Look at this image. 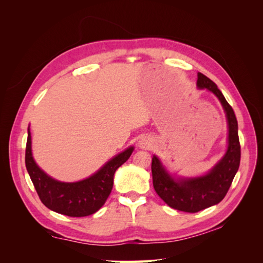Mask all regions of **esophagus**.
Wrapping results in <instances>:
<instances>
[{
    "label": "esophagus",
    "instance_id": "34e87169",
    "mask_svg": "<svg viewBox=\"0 0 263 263\" xmlns=\"http://www.w3.org/2000/svg\"><path fill=\"white\" fill-rule=\"evenodd\" d=\"M148 141L146 140V139H140L139 140V146L141 147V148H146V147H148Z\"/></svg>",
    "mask_w": 263,
    "mask_h": 263
}]
</instances>
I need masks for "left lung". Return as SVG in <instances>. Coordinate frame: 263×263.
I'll return each mask as SVG.
<instances>
[{
    "instance_id": "left-lung-1",
    "label": "left lung",
    "mask_w": 263,
    "mask_h": 263,
    "mask_svg": "<svg viewBox=\"0 0 263 263\" xmlns=\"http://www.w3.org/2000/svg\"><path fill=\"white\" fill-rule=\"evenodd\" d=\"M197 86L213 92L224 107L228 121V149L224 158L204 177L174 180L154 156L151 162L153 183L157 194L170 208L196 213L219 203L227 194L240 164V142L238 137V123L233 107L228 104L217 85L203 73H197Z\"/></svg>"
}]
</instances>
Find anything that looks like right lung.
I'll return each instance as SVG.
<instances>
[{"label":"right lung","instance_id":"add662e5","mask_svg":"<svg viewBox=\"0 0 263 263\" xmlns=\"http://www.w3.org/2000/svg\"><path fill=\"white\" fill-rule=\"evenodd\" d=\"M130 147L109 160L101 170L80 182L65 183L51 179L38 168L31 156L30 132L25 151L26 169L42 203L49 210L70 217H83L98 212L113 189L115 171L128 160Z\"/></svg>","mask_w":263,"mask_h":263}]
</instances>
